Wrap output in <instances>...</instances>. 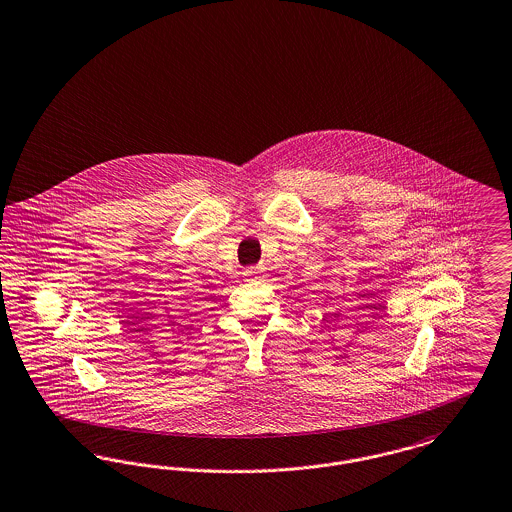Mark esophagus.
<instances>
[{
  "label": "esophagus",
  "instance_id": "esophagus-1",
  "mask_svg": "<svg viewBox=\"0 0 512 512\" xmlns=\"http://www.w3.org/2000/svg\"><path fill=\"white\" fill-rule=\"evenodd\" d=\"M261 272H263L261 266H249V268L244 270V278H246L247 282H255V280L261 278Z\"/></svg>",
  "mask_w": 512,
  "mask_h": 512
}]
</instances>
